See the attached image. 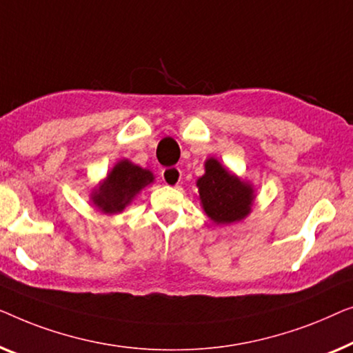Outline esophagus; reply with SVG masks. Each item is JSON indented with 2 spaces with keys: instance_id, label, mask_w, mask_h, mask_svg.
<instances>
[{
  "instance_id": "esophagus-1",
  "label": "esophagus",
  "mask_w": 353,
  "mask_h": 353,
  "mask_svg": "<svg viewBox=\"0 0 353 353\" xmlns=\"http://www.w3.org/2000/svg\"><path fill=\"white\" fill-rule=\"evenodd\" d=\"M181 177H182V172H181V170H179V168H176V166L165 168V170L161 171L163 182H165L166 185H170V187L179 185V182H181Z\"/></svg>"
}]
</instances>
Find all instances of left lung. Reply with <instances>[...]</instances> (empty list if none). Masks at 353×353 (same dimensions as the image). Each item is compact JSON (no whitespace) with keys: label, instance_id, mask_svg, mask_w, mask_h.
Segmentation results:
<instances>
[{"label":"left lung","instance_id":"left-lung-1","mask_svg":"<svg viewBox=\"0 0 353 353\" xmlns=\"http://www.w3.org/2000/svg\"><path fill=\"white\" fill-rule=\"evenodd\" d=\"M205 176L198 179L203 210L216 224H230L250 214L252 188L250 183L241 182L232 176L214 158L206 161Z\"/></svg>","mask_w":353,"mask_h":353}]
</instances>
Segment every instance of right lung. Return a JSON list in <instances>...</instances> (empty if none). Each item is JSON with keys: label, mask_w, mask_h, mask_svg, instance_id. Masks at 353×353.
Returning <instances> with one entry per match:
<instances>
[{"label": "right lung", "mask_w": 353, "mask_h": 353, "mask_svg": "<svg viewBox=\"0 0 353 353\" xmlns=\"http://www.w3.org/2000/svg\"><path fill=\"white\" fill-rule=\"evenodd\" d=\"M150 182H153L150 171L142 170L128 160L120 161L94 193L92 201L103 212H120Z\"/></svg>", "instance_id": "1"}]
</instances>
